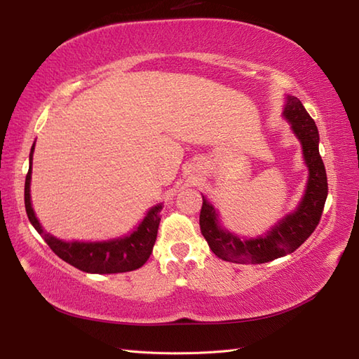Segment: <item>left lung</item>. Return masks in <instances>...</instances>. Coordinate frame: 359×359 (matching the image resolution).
<instances>
[{
  "label": "left lung",
  "instance_id": "8db88e82",
  "mask_svg": "<svg viewBox=\"0 0 359 359\" xmlns=\"http://www.w3.org/2000/svg\"><path fill=\"white\" fill-rule=\"evenodd\" d=\"M284 116L292 123L294 134L302 143L304 158L310 171L304 199L293 215L282 219L265 238L242 241L219 225L216 210L202 196L201 231L211 251L219 259L236 264L270 262L299 248L321 220L329 185H327L325 166L318 148V128L315 120L310 117L301 100H297L296 97H287Z\"/></svg>",
  "mask_w": 359,
  "mask_h": 359
}]
</instances>
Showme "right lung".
<instances>
[{"instance_id": "right-lung-1", "label": "right lung", "mask_w": 359, "mask_h": 359, "mask_svg": "<svg viewBox=\"0 0 359 359\" xmlns=\"http://www.w3.org/2000/svg\"><path fill=\"white\" fill-rule=\"evenodd\" d=\"M32 154L34 147L30 149L29 156V171L26 174L25 184V205L26 212L34 225L35 230L43 236L46 243L50 250L65 262L71 264L75 269L86 273H125L140 269V266L148 261L152 247H154L157 239V230L160 224V211L162 205L151 208L147 217L139 228L128 238L109 241V242H95V243H85V242H63L53 238L49 233H44L43 228L38 222L32 205H30V174H32Z\"/></svg>"}]
</instances>
